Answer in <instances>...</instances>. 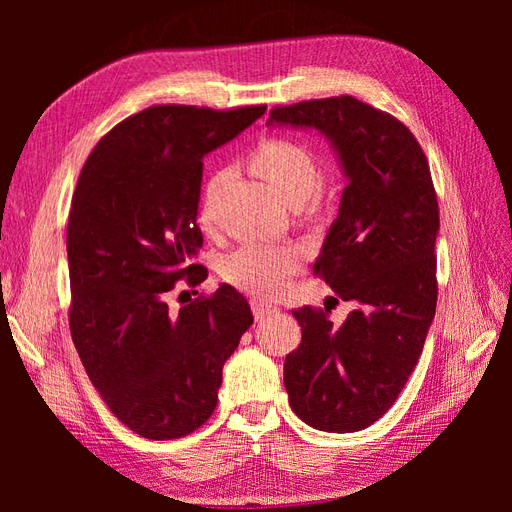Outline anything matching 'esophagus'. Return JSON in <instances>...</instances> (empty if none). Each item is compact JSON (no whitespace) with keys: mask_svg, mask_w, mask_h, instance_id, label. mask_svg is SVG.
<instances>
[{"mask_svg":"<svg viewBox=\"0 0 512 512\" xmlns=\"http://www.w3.org/2000/svg\"><path fill=\"white\" fill-rule=\"evenodd\" d=\"M252 309H254V316H256V320H265L267 316L275 314L277 309H280V307L273 305V303H269V301L254 299V301H252Z\"/></svg>","mask_w":512,"mask_h":512,"instance_id":"34e87169","label":"esophagus"}]
</instances>
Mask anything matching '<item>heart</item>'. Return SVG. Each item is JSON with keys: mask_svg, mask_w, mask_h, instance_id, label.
I'll return each instance as SVG.
<instances>
[{"mask_svg": "<svg viewBox=\"0 0 512 512\" xmlns=\"http://www.w3.org/2000/svg\"><path fill=\"white\" fill-rule=\"evenodd\" d=\"M254 168L265 179L277 198L286 205L305 203L318 190L320 168L303 145L292 141H265L254 151ZM228 177V170H218L207 188L200 218L211 224V205L220 185ZM303 256L294 247L284 245H243L222 260V275L232 286L256 297H275L280 294L290 277L301 269Z\"/></svg>", "mask_w": 512, "mask_h": 512, "instance_id": "obj_1", "label": "heart"}]
</instances>
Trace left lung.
Masks as SVG:
<instances>
[{
    "mask_svg": "<svg viewBox=\"0 0 512 512\" xmlns=\"http://www.w3.org/2000/svg\"><path fill=\"white\" fill-rule=\"evenodd\" d=\"M267 126L322 134L346 179L314 275L354 309L339 329L312 307L292 312L303 337L284 363L290 408L320 431H361L395 404L436 316L429 164L404 123L352 96L273 108Z\"/></svg>",
    "mask_w": 512,
    "mask_h": 512,
    "instance_id": "left-lung-1",
    "label": "left lung"
}]
</instances>
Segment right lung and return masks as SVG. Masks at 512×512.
Listing matches in <instances>:
<instances>
[{
    "instance_id": "add662e5",
    "label": "right lung",
    "mask_w": 512,
    "mask_h": 512,
    "mask_svg": "<svg viewBox=\"0 0 512 512\" xmlns=\"http://www.w3.org/2000/svg\"><path fill=\"white\" fill-rule=\"evenodd\" d=\"M267 106H151L87 158L68 220L70 331L83 367L119 421L149 440L188 436L213 414L222 367L252 327L228 284L170 312L175 282L207 280L196 224L203 160Z\"/></svg>"
}]
</instances>
